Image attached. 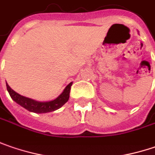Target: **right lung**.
Here are the masks:
<instances>
[{"label": "right lung", "mask_w": 155, "mask_h": 155, "mask_svg": "<svg viewBox=\"0 0 155 155\" xmlns=\"http://www.w3.org/2000/svg\"><path fill=\"white\" fill-rule=\"evenodd\" d=\"M73 82H70L68 85L63 92L58 96L56 99L49 101H38L31 98L25 97L21 94H19L15 91H14L10 87L7 85V89L9 93L11 98L13 99L14 101H15L17 104L21 106L25 109L28 110L29 112L36 113V114H45V113H49L57 110L61 108L63 105L68 101L69 99V94H70L71 86Z\"/></svg>", "instance_id": "obj_1"}]
</instances>
